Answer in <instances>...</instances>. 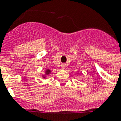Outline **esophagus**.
<instances>
[{
  "label": "esophagus",
  "mask_w": 121,
  "mask_h": 121,
  "mask_svg": "<svg viewBox=\"0 0 121 121\" xmlns=\"http://www.w3.org/2000/svg\"><path fill=\"white\" fill-rule=\"evenodd\" d=\"M65 67H66L65 64H63V65H62V69H65Z\"/></svg>",
  "instance_id": "esophagus-1"
}]
</instances>
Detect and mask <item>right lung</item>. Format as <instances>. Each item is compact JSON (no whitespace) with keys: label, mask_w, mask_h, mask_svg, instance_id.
I'll use <instances>...</instances> for the list:
<instances>
[{"label":"right lung","mask_w":121,"mask_h":121,"mask_svg":"<svg viewBox=\"0 0 121 121\" xmlns=\"http://www.w3.org/2000/svg\"><path fill=\"white\" fill-rule=\"evenodd\" d=\"M50 73V70H48V69H47V71H46V74H49ZM44 78H45V76H44Z\"/></svg>","instance_id":"obj_1"}]
</instances>
